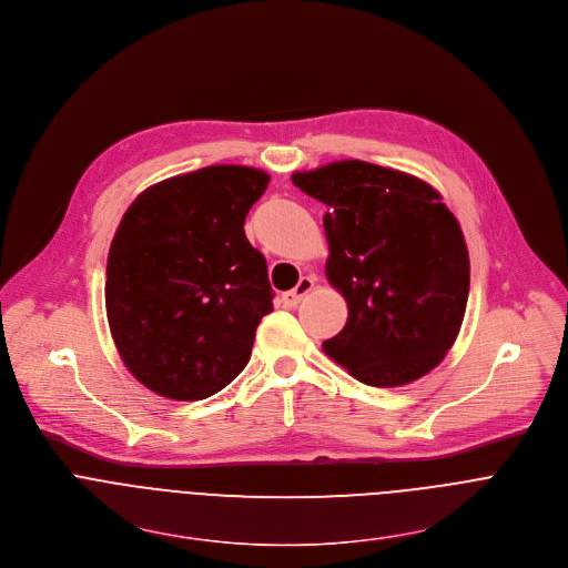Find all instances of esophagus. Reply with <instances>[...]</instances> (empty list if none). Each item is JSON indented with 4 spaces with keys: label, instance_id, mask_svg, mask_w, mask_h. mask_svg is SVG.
<instances>
[{
    "label": "esophagus",
    "instance_id": "1",
    "mask_svg": "<svg viewBox=\"0 0 568 568\" xmlns=\"http://www.w3.org/2000/svg\"><path fill=\"white\" fill-rule=\"evenodd\" d=\"M312 287H314V278L303 276L294 290L283 292V294H281L283 305H285V307H296V305L301 303V298H303V296H307V292H312Z\"/></svg>",
    "mask_w": 568,
    "mask_h": 568
}]
</instances>
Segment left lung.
<instances>
[{
  "instance_id": "obj_1",
  "label": "left lung",
  "mask_w": 568,
  "mask_h": 568,
  "mask_svg": "<svg viewBox=\"0 0 568 568\" xmlns=\"http://www.w3.org/2000/svg\"><path fill=\"white\" fill-rule=\"evenodd\" d=\"M292 182L327 205V281L347 301V323L323 349L365 386H406L455 343L470 287L457 219L424 180L341 160Z\"/></svg>"
}]
</instances>
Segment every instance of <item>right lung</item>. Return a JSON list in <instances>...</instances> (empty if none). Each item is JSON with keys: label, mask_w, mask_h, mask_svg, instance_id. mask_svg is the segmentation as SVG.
<instances>
[{"label": "right lung", "mask_w": 568, "mask_h": 568, "mask_svg": "<svg viewBox=\"0 0 568 568\" xmlns=\"http://www.w3.org/2000/svg\"><path fill=\"white\" fill-rule=\"evenodd\" d=\"M270 175L216 164L162 180L122 216L106 263V316L115 347L149 390L199 402L247 365L272 312L265 256L245 219Z\"/></svg>", "instance_id": "add662e5"}]
</instances>
